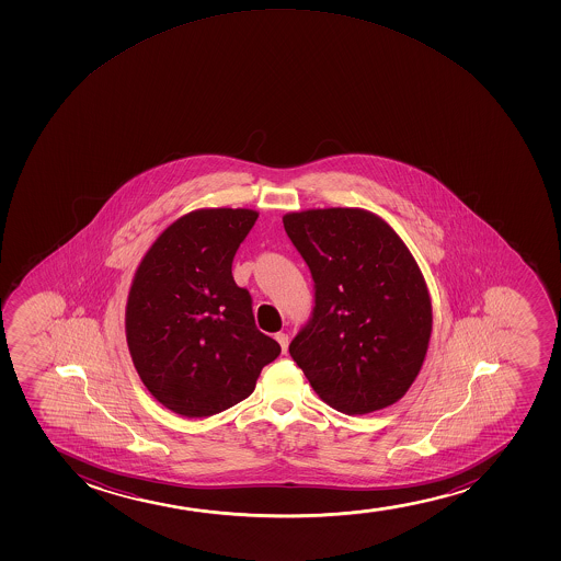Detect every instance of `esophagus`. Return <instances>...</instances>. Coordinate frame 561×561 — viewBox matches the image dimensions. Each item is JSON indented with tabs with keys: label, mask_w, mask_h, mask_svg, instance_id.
I'll return each instance as SVG.
<instances>
[{
	"label": "esophagus",
	"mask_w": 561,
	"mask_h": 561,
	"mask_svg": "<svg viewBox=\"0 0 561 561\" xmlns=\"http://www.w3.org/2000/svg\"><path fill=\"white\" fill-rule=\"evenodd\" d=\"M275 339H277L278 344H280V350H283V354H286L288 352V335L286 333H277L275 335Z\"/></svg>",
	"instance_id": "1"
}]
</instances>
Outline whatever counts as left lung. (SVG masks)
I'll return each mask as SVG.
<instances>
[{"label":"left lung","mask_w":561,"mask_h":561,"mask_svg":"<svg viewBox=\"0 0 561 561\" xmlns=\"http://www.w3.org/2000/svg\"><path fill=\"white\" fill-rule=\"evenodd\" d=\"M314 309L290 355L318 397L348 415L391 407L423 367L432 331L425 278L393 228L359 207L288 213Z\"/></svg>","instance_id":"left-lung-1"}]
</instances>
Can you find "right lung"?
<instances>
[{"label":"right lung","mask_w":561,"mask_h":561,"mask_svg":"<svg viewBox=\"0 0 561 561\" xmlns=\"http://www.w3.org/2000/svg\"><path fill=\"white\" fill-rule=\"evenodd\" d=\"M256 219L241 207L183 215L149 247L130 284L125 333L136 373L183 417H209L247 399L280 354L232 277Z\"/></svg>","instance_id":"add662e5"}]
</instances>
